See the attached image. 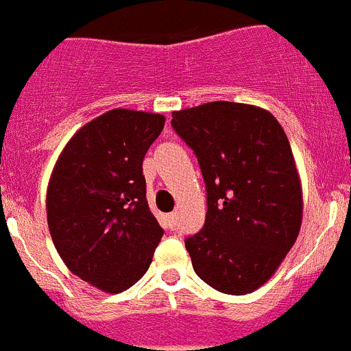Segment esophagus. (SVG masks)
Wrapping results in <instances>:
<instances>
[{
	"label": "esophagus",
	"mask_w": 351,
	"mask_h": 351,
	"mask_svg": "<svg viewBox=\"0 0 351 351\" xmlns=\"http://www.w3.org/2000/svg\"><path fill=\"white\" fill-rule=\"evenodd\" d=\"M168 223H169V227H171V229H175V227H176V213H169L168 215Z\"/></svg>",
	"instance_id": "obj_1"
}]
</instances>
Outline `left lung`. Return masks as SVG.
I'll return each mask as SVG.
<instances>
[{
	"instance_id": "8db88e82",
	"label": "left lung",
	"mask_w": 351,
	"mask_h": 351,
	"mask_svg": "<svg viewBox=\"0 0 351 351\" xmlns=\"http://www.w3.org/2000/svg\"><path fill=\"white\" fill-rule=\"evenodd\" d=\"M206 183V220L185 239L195 274L245 295L269 280L302 222V191L289 138L267 110L213 101L173 112Z\"/></svg>"
}]
</instances>
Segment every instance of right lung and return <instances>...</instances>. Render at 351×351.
<instances>
[{
	"label": "right lung",
	"mask_w": 351,
	"mask_h": 351,
	"mask_svg": "<svg viewBox=\"0 0 351 351\" xmlns=\"http://www.w3.org/2000/svg\"><path fill=\"white\" fill-rule=\"evenodd\" d=\"M164 115L115 108L75 132L47 189V222L68 269L103 292L147 273L164 230L147 203L143 157Z\"/></svg>",
	"instance_id": "1"
}]
</instances>
